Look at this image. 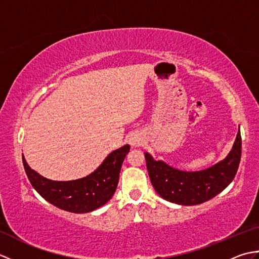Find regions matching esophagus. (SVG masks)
<instances>
[{"mask_svg":"<svg viewBox=\"0 0 259 259\" xmlns=\"http://www.w3.org/2000/svg\"><path fill=\"white\" fill-rule=\"evenodd\" d=\"M129 142H130L131 146L137 147V146H139L141 144L142 139H141V137L139 135H134L129 138Z\"/></svg>","mask_w":259,"mask_h":259,"instance_id":"esophagus-1","label":"esophagus"}]
</instances>
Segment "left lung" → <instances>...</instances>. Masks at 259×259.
Masks as SVG:
<instances>
[{"label":"left lung","instance_id":"left-lung-1","mask_svg":"<svg viewBox=\"0 0 259 259\" xmlns=\"http://www.w3.org/2000/svg\"><path fill=\"white\" fill-rule=\"evenodd\" d=\"M145 157L151 184L159 196L178 205H199L217 196L235 178L241 157L240 131L228 156L200 171L172 168L161 160H155L148 152Z\"/></svg>","mask_w":259,"mask_h":259}]
</instances>
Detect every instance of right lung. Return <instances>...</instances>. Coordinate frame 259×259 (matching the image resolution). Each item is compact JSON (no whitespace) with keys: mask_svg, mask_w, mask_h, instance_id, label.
Masks as SVG:
<instances>
[{"mask_svg":"<svg viewBox=\"0 0 259 259\" xmlns=\"http://www.w3.org/2000/svg\"><path fill=\"white\" fill-rule=\"evenodd\" d=\"M129 150V145L119 148L108 155L92 174L70 181H56L42 177L30 168L23 155L22 159L33 188L47 201L62 210L84 213L96 210L111 199L119 183L121 166Z\"/></svg>","mask_w":259,"mask_h":259,"instance_id":"right-lung-1","label":"right lung"}]
</instances>
